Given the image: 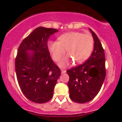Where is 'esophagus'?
I'll use <instances>...</instances> for the list:
<instances>
[{"label":"esophagus","mask_w":122,"mask_h":122,"mask_svg":"<svg viewBox=\"0 0 122 122\" xmlns=\"http://www.w3.org/2000/svg\"><path fill=\"white\" fill-rule=\"evenodd\" d=\"M66 72V70H63V69H61V73H65Z\"/></svg>","instance_id":"1"}]
</instances>
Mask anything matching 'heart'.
Listing matches in <instances>:
<instances>
[{"label":"heart","mask_w":122,"mask_h":122,"mask_svg":"<svg viewBox=\"0 0 122 122\" xmlns=\"http://www.w3.org/2000/svg\"><path fill=\"white\" fill-rule=\"evenodd\" d=\"M48 45L52 59L55 61H59L67 50L68 55L63 57L60 62L61 66L64 67L69 64L71 59L74 64L84 63L92 53L94 39L90 34L70 32L60 36L59 41H49Z\"/></svg>","instance_id":"b5f03b06"}]
</instances>
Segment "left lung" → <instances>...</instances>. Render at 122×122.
<instances>
[{"instance_id": "obj_1", "label": "left lung", "mask_w": 122, "mask_h": 122, "mask_svg": "<svg viewBox=\"0 0 122 122\" xmlns=\"http://www.w3.org/2000/svg\"><path fill=\"white\" fill-rule=\"evenodd\" d=\"M90 30L94 41L92 55L83 64L67 71L70 77V97L72 101L80 103L88 102L95 98L106 77L104 50L96 34Z\"/></svg>"}]
</instances>
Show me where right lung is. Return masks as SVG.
Returning <instances> with one entry per match:
<instances>
[{
  "instance_id": "obj_1",
  "label": "right lung",
  "mask_w": 122,
  "mask_h": 122,
  "mask_svg": "<svg viewBox=\"0 0 122 122\" xmlns=\"http://www.w3.org/2000/svg\"><path fill=\"white\" fill-rule=\"evenodd\" d=\"M57 31L55 28L38 27L23 40L18 49L15 59L18 83L23 95L35 103L51 100L61 75L48 47L50 36ZM29 51L33 53L28 54Z\"/></svg>"
}]
</instances>
